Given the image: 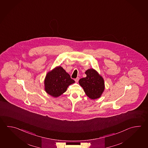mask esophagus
<instances>
[{"mask_svg":"<svg viewBox=\"0 0 148 148\" xmlns=\"http://www.w3.org/2000/svg\"><path fill=\"white\" fill-rule=\"evenodd\" d=\"M78 81H79V77H77V78L75 79V81L76 83H77V82H78Z\"/></svg>","mask_w":148,"mask_h":148,"instance_id":"1","label":"esophagus"}]
</instances>
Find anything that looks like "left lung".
Masks as SVG:
<instances>
[{
  "instance_id": "left-lung-1",
  "label": "left lung",
  "mask_w": 148,
  "mask_h": 148,
  "mask_svg": "<svg viewBox=\"0 0 148 148\" xmlns=\"http://www.w3.org/2000/svg\"><path fill=\"white\" fill-rule=\"evenodd\" d=\"M85 74L86 77L81 78L79 84L89 98L97 99L101 97L105 89L103 78L93 69L87 70Z\"/></svg>"
}]
</instances>
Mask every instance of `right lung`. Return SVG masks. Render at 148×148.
I'll return each mask as SVG.
<instances>
[{
	"instance_id": "obj_1",
	"label": "right lung",
	"mask_w": 148,
	"mask_h": 148,
	"mask_svg": "<svg viewBox=\"0 0 148 148\" xmlns=\"http://www.w3.org/2000/svg\"><path fill=\"white\" fill-rule=\"evenodd\" d=\"M74 83L75 81L71 78L70 75L59 66L47 73L45 79V89L48 94L58 97Z\"/></svg>"
}]
</instances>
